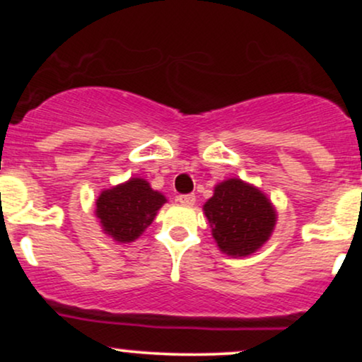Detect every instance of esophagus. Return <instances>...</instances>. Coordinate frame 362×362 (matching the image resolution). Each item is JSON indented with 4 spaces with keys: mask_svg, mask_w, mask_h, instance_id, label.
Masks as SVG:
<instances>
[{
    "mask_svg": "<svg viewBox=\"0 0 362 362\" xmlns=\"http://www.w3.org/2000/svg\"><path fill=\"white\" fill-rule=\"evenodd\" d=\"M177 201L180 202L182 206H194L195 204V195L194 194H182V195H178Z\"/></svg>",
    "mask_w": 362,
    "mask_h": 362,
    "instance_id": "obj_1",
    "label": "esophagus"
}]
</instances>
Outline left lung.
<instances>
[{
	"instance_id": "1",
	"label": "left lung",
	"mask_w": 362,
	"mask_h": 362,
	"mask_svg": "<svg viewBox=\"0 0 362 362\" xmlns=\"http://www.w3.org/2000/svg\"><path fill=\"white\" fill-rule=\"evenodd\" d=\"M204 214L219 250L231 257L252 255L271 238L277 214L262 190L240 178L214 187Z\"/></svg>"
}]
</instances>
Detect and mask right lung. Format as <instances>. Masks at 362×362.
Masks as SVG:
<instances>
[{
	"label": "right lung",
	"mask_w": 362,
	"mask_h": 362,
	"mask_svg": "<svg viewBox=\"0 0 362 362\" xmlns=\"http://www.w3.org/2000/svg\"><path fill=\"white\" fill-rule=\"evenodd\" d=\"M165 202L163 194L153 190L144 178L134 177L102 190L95 214L100 219L103 233L119 243H131L143 235Z\"/></svg>",
	"instance_id": "1"
}]
</instances>
